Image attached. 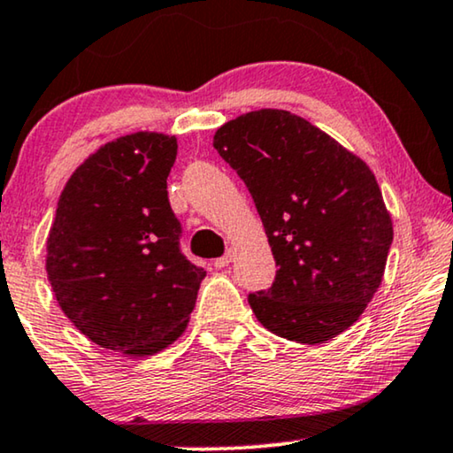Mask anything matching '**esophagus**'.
<instances>
[{
  "label": "esophagus",
  "instance_id": "34e87169",
  "mask_svg": "<svg viewBox=\"0 0 453 453\" xmlns=\"http://www.w3.org/2000/svg\"><path fill=\"white\" fill-rule=\"evenodd\" d=\"M233 257H234V251H233V250H228V251L225 253V256L219 257V259H214V268H216V270L226 268V265L233 262Z\"/></svg>",
  "mask_w": 453,
  "mask_h": 453
}]
</instances>
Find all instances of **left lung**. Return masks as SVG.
I'll return each instance as SVG.
<instances>
[{
  "label": "left lung",
  "instance_id": "8db88e82",
  "mask_svg": "<svg viewBox=\"0 0 453 453\" xmlns=\"http://www.w3.org/2000/svg\"><path fill=\"white\" fill-rule=\"evenodd\" d=\"M212 144L250 188L278 265L250 295L257 321L299 344L340 336L380 288L394 239L373 171L284 109L234 117Z\"/></svg>",
  "mask_w": 453,
  "mask_h": 453
}]
</instances>
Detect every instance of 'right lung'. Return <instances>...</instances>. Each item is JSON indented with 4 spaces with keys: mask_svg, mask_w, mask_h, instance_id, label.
I'll return each mask as SVG.
<instances>
[{
    "mask_svg": "<svg viewBox=\"0 0 453 453\" xmlns=\"http://www.w3.org/2000/svg\"><path fill=\"white\" fill-rule=\"evenodd\" d=\"M177 138L119 135L67 179L45 270L65 318L101 349L152 357L185 332L206 276L179 251L166 177Z\"/></svg>",
    "mask_w": 453,
    "mask_h": 453,
    "instance_id": "right-lung-1",
    "label": "right lung"
}]
</instances>
